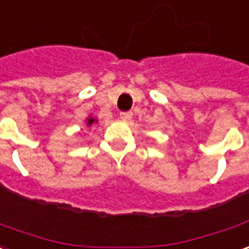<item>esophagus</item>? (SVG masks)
Listing matches in <instances>:
<instances>
[{
  "label": "esophagus",
  "mask_w": 249,
  "mask_h": 249,
  "mask_svg": "<svg viewBox=\"0 0 249 249\" xmlns=\"http://www.w3.org/2000/svg\"><path fill=\"white\" fill-rule=\"evenodd\" d=\"M131 116H133V112H131V111H123V112H121V118L123 121H130Z\"/></svg>",
  "instance_id": "1"
}]
</instances>
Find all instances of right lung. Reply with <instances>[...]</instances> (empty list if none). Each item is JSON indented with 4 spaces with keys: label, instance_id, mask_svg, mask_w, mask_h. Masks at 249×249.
Listing matches in <instances>:
<instances>
[{
    "label": "right lung",
    "instance_id": "right-lung-1",
    "mask_svg": "<svg viewBox=\"0 0 249 249\" xmlns=\"http://www.w3.org/2000/svg\"><path fill=\"white\" fill-rule=\"evenodd\" d=\"M95 122H97L95 118H88V119H87V124H88V126H92V124L95 123Z\"/></svg>",
    "mask_w": 249,
    "mask_h": 249
}]
</instances>
